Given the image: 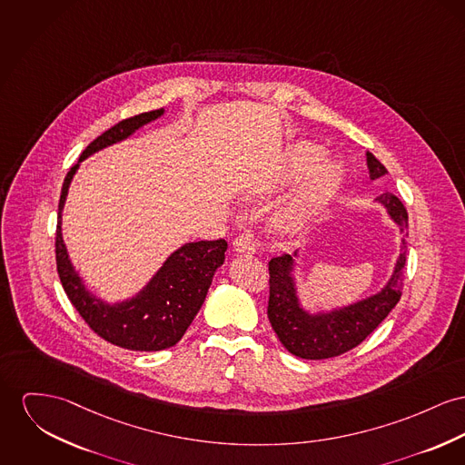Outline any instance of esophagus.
<instances>
[{
	"label": "esophagus",
	"mask_w": 465,
	"mask_h": 465,
	"mask_svg": "<svg viewBox=\"0 0 465 465\" xmlns=\"http://www.w3.org/2000/svg\"><path fill=\"white\" fill-rule=\"evenodd\" d=\"M232 250L236 253H253L255 247H253V242L248 234H242L232 242Z\"/></svg>",
	"instance_id": "esophagus-1"
}]
</instances>
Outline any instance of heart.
I'll list each match as a JSON object with an SVG mask.
<instances>
[{"mask_svg": "<svg viewBox=\"0 0 465 465\" xmlns=\"http://www.w3.org/2000/svg\"><path fill=\"white\" fill-rule=\"evenodd\" d=\"M324 156L326 150L310 141H298L287 148L280 165L282 180L287 183L305 182L273 220V231L280 238L298 236L310 220L328 206L343 183V163Z\"/></svg>", "mask_w": 465, "mask_h": 465, "instance_id": "heart-1", "label": "heart"}]
</instances>
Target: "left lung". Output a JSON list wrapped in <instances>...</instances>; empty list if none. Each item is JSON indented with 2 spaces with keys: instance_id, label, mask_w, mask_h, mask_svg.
Here are the masks:
<instances>
[{
  "instance_id": "left-lung-1",
  "label": "left lung",
  "mask_w": 465,
  "mask_h": 465,
  "mask_svg": "<svg viewBox=\"0 0 465 465\" xmlns=\"http://www.w3.org/2000/svg\"><path fill=\"white\" fill-rule=\"evenodd\" d=\"M367 167L371 180L384 176L386 167L367 152ZM379 203L388 217L401 229V255L397 257L391 277L384 287L360 302L331 310L310 312L302 305L296 282V259L282 255L270 261V302L268 319L282 345L294 356L303 360L335 358L354 349L395 309L402 296L405 252H407V212L402 201L391 192L381 193Z\"/></svg>"
}]
</instances>
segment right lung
<instances>
[{
    "instance_id": "1",
    "label": "right lung",
    "mask_w": 465,
    "mask_h": 465,
    "mask_svg": "<svg viewBox=\"0 0 465 465\" xmlns=\"http://www.w3.org/2000/svg\"><path fill=\"white\" fill-rule=\"evenodd\" d=\"M162 114L163 109L137 114L111 126L96 137L83 152L79 162L68 171L58 206L56 264L63 289L98 337L130 351H163L182 341L206 300L215 272L223 264L227 243L225 240L185 243L163 261L141 291L124 302L107 303L84 285L70 261L63 242V208L74 174L84 158L122 143Z\"/></svg>"
}]
</instances>
